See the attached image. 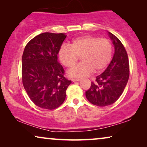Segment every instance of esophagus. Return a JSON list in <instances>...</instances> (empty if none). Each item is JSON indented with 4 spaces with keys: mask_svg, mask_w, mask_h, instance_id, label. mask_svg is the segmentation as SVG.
<instances>
[{
    "mask_svg": "<svg viewBox=\"0 0 147 147\" xmlns=\"http://www.w3.org/2000/svg\"><path fill=\"white\" fill-rule=\"evenodd\" d=\"M71 80H72V82H79L81 80H80V79H74H74H72Z\"/></svg>",
    "mask_w": 147,
    "mask_h": 147,
    "instance_id": "esophagus-1",
    "label": "esophagus"
}]
</instances>
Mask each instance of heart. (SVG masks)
Returning a JSON list of instances; mask_svg holds the SVG:
<instances>
[{"label": "heart", "instance_id": "b5f03b06", "mask_svg": "<svg viewBox=\"0 0 147 147\" xmlns=\"http://www.w3.org/2000/svg\"><path fill=\"white\" fill-rule=\"evenodd\" d=\"M112 55L111 42L106 38L85 35L76 37L69 46L63 45L58 51L61 63L66 67L75 65L79 57L82 62L68 71L71 78H84L94 70L100 73L105 69L110 62Z\"/></svg>", "mask_w": 147, "mask_h": 147}]
</instances>
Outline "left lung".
<instances>
[{"mask_svg":"<svg viewBox=\"0 0 147 147\" xmlns=\"http://www.w3.org/2000/svg\"><path fill=\"white\" fill-rule=\"evenodd\" d=\"M114 45V53L111 62L103 73L96 78L86 92L88 101L98 106L114 104L122 95L130 75L128 54L121 41L108 32Z\"/></svg>","mask_w":147,"mask_h":147,"instance_id":"obj_1","label":"left lung"}]
</instances>
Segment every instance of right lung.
Returning a JSON list of instances; mask_svg holds the SVG:
<instances>
[{
  "label": "right lung",
  "instance_id": "add662e5",
  "mask_svg": "<svg viewBox=\"0 0 147 147\" xmlns=\"http://www.w3.org/2000/svg\"><path fill=\"white\" fill-rule=\"evenodd\" d=\"M64 33H43L25 46L22 57V82L31 101L41 108L53 110L63 103L66 90L71 83L64 77L57 61Z\"/></svg>",
  "mask_w": 147,
  "mask_h": 147
}]
</instances>
